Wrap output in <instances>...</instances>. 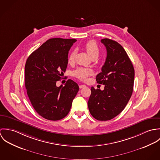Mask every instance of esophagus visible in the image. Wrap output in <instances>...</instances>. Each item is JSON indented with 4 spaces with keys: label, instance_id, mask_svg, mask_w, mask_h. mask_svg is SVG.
<instances>
[{
    "label": "esophagus",
    "instance_id": "obj_1",
    "mask_svg": "<svg viewBox=\"0 0 160 160\" xmlns=\"http://www.w3.org/2000/svg\"><path fill=\"white\" fill-rule=\"evenodd\" d=\"M79 86L80 89H82V88H84L86 87V86L85 84H80Z\"/></svg>",
    "mask_w": 160,
    "mask_h": 160
}]
</instances>
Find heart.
Returning <instances> with one entry per match:
<instances>
[{"label": "heart", "mask_w": 160, "mask_h": 160, "mask_svg": "<svg viewBox=\"0 0 160 160\" xmlns=\"http://www.w3.org/2000/svg\"><path fill=\"white\" fill-rule=\"evenodd\" d=\"M84 48L86 49V52H88V55L92 58L93 57H98L99 54V47L97 45V42L93 40L88 41L84 46ZM75 57V51H72L68 57L69 63L71 64L74 62ZM93 73L92 70L89 68H79L76 69L73 72V74L76 78L81 79V80H86L88 76L91 75Z\"/></svg>", "instance_id": "1"}]
</instances>
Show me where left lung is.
Segmentation results:
<instances>
[{
  "instance_id": "1",
  "label": "left lung",
  "mask_w": 160,
  "mask_h": 160,
  "mask_svg": "<svg viewBox=\"0 0 160 160\" xmlns=\"http://www.w3.org/2000/svg\"><path fill=\"white\" fill-rule=\"evenodd\" d=\"M101 42L106 47L107 55L96 81L105 88L101 91L92 87L88 107L95 119L108 121L119 114L128 104L133 91L134 69L119 43L107 38Z\"/></svg>"
}]
</instances>
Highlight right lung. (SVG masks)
<instances>
[{
    "instance_id": "1",
    "label": "right lung",
    "mask_w": 160,
    "mask_h": 160,
    "mask_svg": "<svg viewBox=\"0 0 160 160\" xmlns=\"http://www.w3.org/2000/svg\"><path fill=\"white\" fill-rule=\"evenodd\" d=\"M75 39L52 38L28 58L25 87L36 112L44 118L57 121L68 114L79 91L76 82L68 79L65 86H56L68 65V51Z\"/></svg>"
}]
</instances>
